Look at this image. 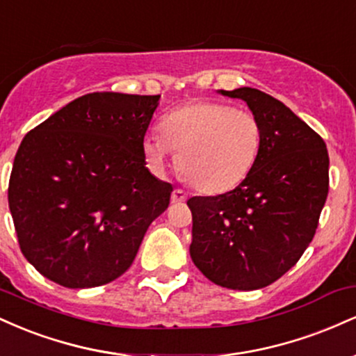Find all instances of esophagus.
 <instances>
[{"label": "esophagus", "mask_w": 356, "mask_h": 356, "mask_svg": "<svg viewBox=\"0 0 356 356\" xmlns=\"http://www.w3.org/2000/svg\"><path fill=\"white\" fill-rule=\"evenodd\" d=\"M187 199V194L182 189L172 191V202H184Z\"/></svg>", "instance_id": "obj_1"}]
</instances>
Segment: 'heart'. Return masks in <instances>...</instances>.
Returning <instances> with one entry per match:
<instances>
[{
    "label": "heart",
    "instance_id": "b5f03b06",
    "mask_svg": "<svg viewBox=\"0 0 356 356\" xmlns=\"http://www.w3.org/2000/svg\"><path fill=\"white\" fill-rule=\"evenodd\" d=\"M161 134L142 142L147 164L162 172L179 154V169L204 194L234 189L254 167L263 129L252 112L214 100H197L162 118Z\"/></svg>",
    "mask_w": 356,
    "mask_h": 356
}]
</instances>
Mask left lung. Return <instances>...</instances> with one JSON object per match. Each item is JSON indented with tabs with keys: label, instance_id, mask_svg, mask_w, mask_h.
<instances>
[{
	"label": "left lung",
	"instance_id": "8db88e82",
	"mask_svg": "<svg viewBox=\"0 0 356 356\" xmlns=\"http://www.w3.org/2000/svg\"><path fill=\"white\" fill-rule=\"evenodd\" d=\"M257 117L263 144L236 189L191 197V257L212 283L251 291L275 283L312 243L328 195L325 140L283 102L256 88L219 90Z\"/></svg>",
	"mask_w": 356,
	"mask_h": 356
}]
</instances>
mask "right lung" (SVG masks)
<instances>
[{
	"mask_svg": "<svg viewBox=\"0 0 356 356\" xmlns=\"http://www.w3.org/2000/svg\"><path fill=\"white\" fill-rule=\"evenodd\" d=\"M161 95L95 92L26 134L8 204L23 256L65 288L122 276L172 186L145 167L142 142Z\"/></svg>",
	"mask_w": 356,
	"mask_h": 356,
	"instance_id": "right-lung-1",
	"label": "right lung"
}]
</instances>
